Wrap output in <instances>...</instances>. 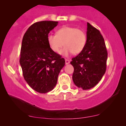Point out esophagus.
Wrapping results in <instances>:
<instances>
[{
    "instance_id": "34e87169",
    "label": "esophagus",
    "mask_w": 126,
    "mask_h": 126,
    "mask_svg": "<svg viewBox=\"0 0 126 126\" xmlns=\"http://www.w3.org/2000/svg\"><path fill=\"white\" fill-rule=\"evenodd\" d=\"M70 63L69 60H67V59H65V64L67 65V64H68V63Z\"/></svg>"
}]
</instances>
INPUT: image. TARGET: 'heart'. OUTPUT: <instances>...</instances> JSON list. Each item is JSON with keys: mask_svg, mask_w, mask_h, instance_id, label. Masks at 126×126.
Listing matches in <instances>:
<instances>
[{"mask_svg": "<svg viewBox=\"0 0 126 126\" xmlns=\"http://www.w3.org/2000/svg\"><path fill=\"white\" fill-rule=\"evenodd\" d=\"M47 41L50 49L58 53L63 47L60 54L68 56L72 53L78 54L84 49L87 41L86 34L83 31L75 27L65 26L56 32V35L49 34Z\"/></svg>", "mask_w": 126, "mask_h": 126, "instance_id": "b5f03b06", "label": "heart"}]
</instances>
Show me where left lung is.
Listing matches in <instances>:
<instances>
[{"mask_svg":"<svg viewBox=\"0 0 126 126\" xmlns=\"http://www.w3.org/2000/svg\"><path fill=\"white\" fill-rule=\"evenodd\" d=\"M107 56L104 39L100 32L87 23L85 47L70 62L74 68L72 76L74 84L84 90L94 87L106 72Z\"/></svg>","mask_w":126,"mask_h":126,"instance_id":"1","label":"left lung"}]
</instances>
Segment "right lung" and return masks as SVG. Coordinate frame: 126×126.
I'll list each match as a JSON object with an SVG mask.
<instances>
[{
	"mask_svg": "<svg viewBox=\"0 0 126 126\" xmlns=\"http://www.w3.org/2000/svg\"><path fill=\"white\" fill-rule=\"evenodd\" d=\"M58 22H38L24 34L19 60L24 79L37 92L45 94L54 89L65 61L49 47L48 34Z\"/></svg>",
	"mask_w": 126,
	"mask_h": 126,
	"instance_id": "add662e5",
	"label": "right lung"
}]
</instances>
